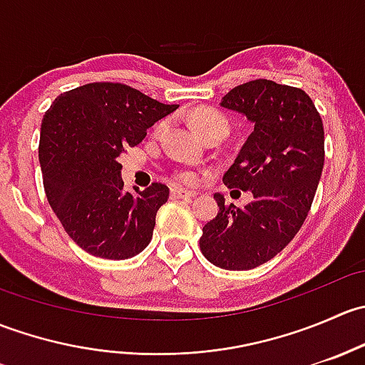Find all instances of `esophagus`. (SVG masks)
<instances>
[{"instance_id": "esophagus-1", "label": "esophagus", "mask_w": 365, "mask_h": 365, "mask_svg": "<svg viewBox=\"0 0 365 365\" xmlns=\"http://www.w3.org/2000/svg\"><path fill=\"white\" fill-rule=\"evenodd\" d=\"M194 196H196V192H192V190L180 189V187H173L171 189L173 200H190V197H194Z\"/></svg>"}]
</instances>
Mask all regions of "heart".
<instances>
[{
  "label": "heart",
  "instance_id": "heart-1",
  "mask_svg": "<svg viewBox=\"0 0 365 365\" xmlns=\"http://www.w3.org/2000/svg\"><path fill=\"white\" fill-rule=\"evenodd\" d=\"M192 123L197 130L203 134L205 130L212 127H220L227 132V118L222 113L217 111V109H200L192 114ZM178 178L185 183H194L197 180V175L192 171H180Z\"/></svg>",
  "mask_w": 365,
  "mask_h": 365
}]
</instances>
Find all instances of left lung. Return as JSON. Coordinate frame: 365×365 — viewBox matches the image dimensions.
<instances>
[{
    "label": "left lung",
    "mask_w": 365,
    "mask_h": 365,
    "mask_svg": "<svg viewBox=\"0 0 365 365\" xmlns=\"http://www.w3.org/2000/svg\"><path fill=\"white\" fill-rule=\"evenodd\" d=\"M220 106L254 125L222 178L230 189L251 190L254 200L237 208L215 194L219 213L205 224L200 247L215 267L251 270L277 256L304 224L322 178L325 132L311 97L274 81L240 84Z\"/></svg>",
    "instance_id": "1"
}]
</instances>
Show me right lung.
Listing matches in <instances>:
<instances>
[{"mask_svg": "<svg viewBox=\"0 0 365 365\" xmlns=\"http://www.w3.org/2000/svg\"><path fill=\"white\" fill-rule=\"evenodd\" d=\"M176 109L127 84L90 83L61 93L43 114L38 159L47 201L91 256L128 259L152 240L169 189L123 190L118 157Z\"/></svg>", "mask_w": 365, "mask_h": 365, "instance_id": "obj_1", "label": "right lung"}]
</instances>
